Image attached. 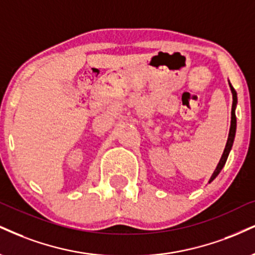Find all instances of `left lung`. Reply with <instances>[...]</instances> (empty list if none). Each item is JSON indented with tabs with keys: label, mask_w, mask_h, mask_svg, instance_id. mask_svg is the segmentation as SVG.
Instances as JSON below:
<instances>
[{
	"label": "left lung",
	"mask_w": 255,
	"mask_h": 255,
	"mask_svg": "<svg viewBox=\"0 0 255 255\" xmlns=\"http://www.w3.org/2000/svg\"><path fill=\"white\" fill-rule=\"evenodd\" d=\"M229 88H231V91H232V95H233V106H232V119H231V128H229L228 140H227L226 148H225V151H223L222 157H221L219 164H217L215 171H214V173L211 174V177H210V179H209V183L213 182V180L215 179V178H216L217 176H219V173L221 172V170H222L223 166H225L227 159H228L229 153H231V149H232V147H233V143H234V139H235V133H236V116H235V109H236V104H238V94H236L235 89L232 87L231 82H229Z\"/></svg>",
	"instance_id": "8db88e82"
}]
</instances>
